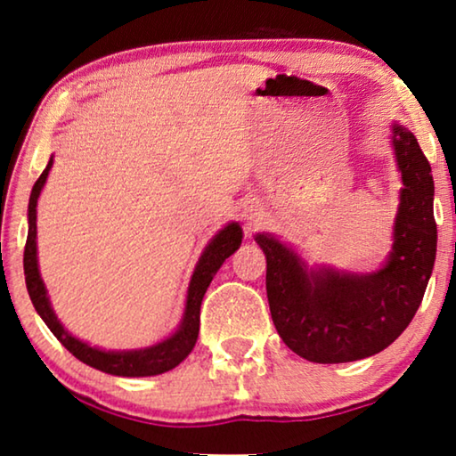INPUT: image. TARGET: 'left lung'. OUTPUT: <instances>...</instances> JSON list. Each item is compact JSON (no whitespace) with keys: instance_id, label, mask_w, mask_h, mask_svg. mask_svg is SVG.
Returning a JSON list of instances; mask_svg holds the SVG:
<instances>
[{"instance_id":"left-lung-1","label":"left lung","mask_w":456,"mask_h":456,"mask_svg":"<svg viewBox=\"0 0 456 456\" xmlns=\"http://www.w3.org/2000/svg\"><path fill=\"white\" fill-rule=\"evenodd\" d=\"M392 149L401 174L392 251L376 272L309 265L270 232L255 242L265 253V289L273 326L284 345L314 363L371 357L404 332L432 276L438 230L434 178L415 134L392 122Z\"/></svg>"}]
</instances>
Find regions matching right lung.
<instances>
[{
    "label": "right lung",
    "instance_id": "1",
    "mask_svg": "<svg viewBox=\"0 0 456 456\" xmlns=\"http://www.w3.org/2000/svg\"><path fill=\"white\" fill-rule=\"evenodd\" d=\"M53 166V155L49 158L45 170L37 180L28 199V236L27 247H24V276H27V290L30 301H33L37 314L47 323L55 338L70 351L74 357L83 363L95 367L99 371L111 373L120 378H147L159 376V373L170 371L178 363L189 357V353L195 346L199 336V315H201V301L205 290L214 280L216 272L220 270L224 261L232 255L242 242V228L239 222H230L208 242L205 251L199 257L195 272H192L189 290H186L184 314L180 320V326L174 330L164 340L155 342L145 348H130V351H105V348L91 346L89 342L77 338L68 332L64 323L58 320L52 307V301L47 297V289L43 284L39 272V257H37V201L43 186L47 183L49 170Z\"/></svg>",
    "mask_w": 456,
    "mask_h": 456
}]
</instances>
